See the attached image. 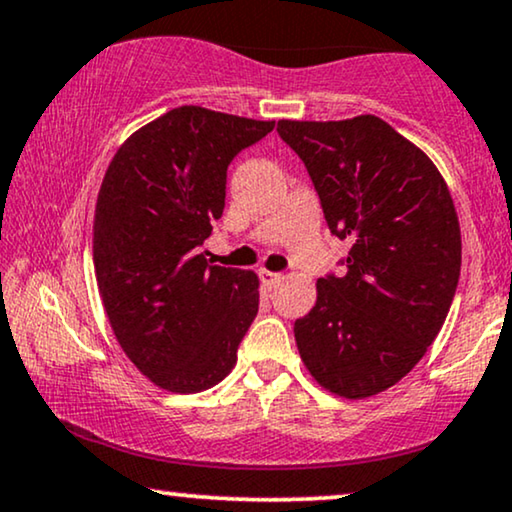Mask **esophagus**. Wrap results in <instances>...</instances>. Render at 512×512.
Listing matches in <instances>:
<instances>
[{
    "instance_id": "obj_1",
    "label": "esophagus",
    "mask_w": 512,
    "mask_h": 512,
    "mask_svg": "<svg viewBox=\"0 0 512 512\" xmlns=\"http://www.w3.org/2000/svg\"><path fill=\"white\" fill-rule=\"evenodd\" d=\"M258 275H261V282L265 284V287H277V284L282 282V275L280 272H270V270H261L258 272Z\"/></svg>"
}]
</instances>
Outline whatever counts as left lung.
<instances>
[{
    "instance_id": "obj_1",
    "label": "left lung",
    "mask_w": 512,
    "mask_h": 512,
    "mask_svg": "<svg viewBox=\"0 0 512 512\" xmlns=\"http://www.w3.org/2000/svg\"><path fill=\"white\" fill-rule=\"evenodd\" d=\"M324 218L350 244L343 277H320L296 320L310 376L345 400L378 395L416 367L440 334L461 275L454 199L430 157L376 115L280 119Z\"/></svg>"
}]
</instances>
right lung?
I'll use <instances>...</instances> for the list:
<instances>
[{"mask_svg":"<svg viewBox=\"0 0 512 512\" xmlns=\"http://www.w3.org/2000/svg\"><path fill=\"white\" fill-rule=\"evenodd\" d=\"M275 122L181 105L112 157L94 214V268L117 343L169 393L216 386L258 313L254 270L207 265L197 247L223 216L237 152Z\"/></svg>","mask_w":512,"mask_h":512,"instance_id":"obj_1","label":"right lung"}]
</instances>
